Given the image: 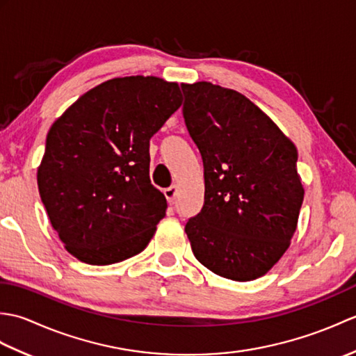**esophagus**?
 I'll return each instance as SVG.
<instances>
[{"label":"esophagus","instance_id":"obj_1","mask_svg":"<svg viewBox=\"0 0 356 356\" xmlns=\"http://www.w3.org/2000/svg\"><path fill=\"white\" fill-rule=\"evenodd\" d=\"M163 194H165L166 200H168L170 203H172L174 199H176V195H177V186L176 185H171L170 188H166V190L163 191Z\"/></svg>","mask_w":356,"mask_h":356}]
</instances>
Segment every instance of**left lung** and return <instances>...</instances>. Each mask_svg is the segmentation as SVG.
<instances>
[{
  "mask_svg": "<svg viewBox=\"0 0 356 356\" xmlns=\"http://www.w3.org/2000/svg\"><path fill=\"white\" fill-rule=\"evenodd\" d=\"M182 88L205 176V203L185 232L203 266L251 282L282 259L297 229L305 197L297 148L236 90L205 81Z\"/></svg>",
  "mask_w": 356,
  "mask_h": 356,
  "instance_id": "1",
  "label": "left lung"
}]
</instances>
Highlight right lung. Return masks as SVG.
Returning <instances> with one entry per match:
<instances>
[{
    "label": "right lung",
    "instance_id": "1",
    "mask_svg": "<svg viewBox=\"0 0 356 356\" xmlns=\"http://www.w3.org/2000/svg\"><path fill=\"white\" fill-rule=\"evenodd\" d=\"M182 105L177 82H102L55 120L38 168L53 229L78 260L111 264L142 252L165 217L149 180V139Z\"/></svg>",
    "mask_w": 356,
    "mask_h": 356
}]
</instances>
